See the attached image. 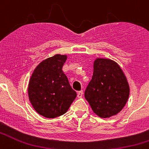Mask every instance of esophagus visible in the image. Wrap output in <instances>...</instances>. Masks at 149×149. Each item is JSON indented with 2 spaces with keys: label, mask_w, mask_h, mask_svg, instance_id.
Returning <instances> with one entry per match:
<instances>
[{
  "label": "esophagus",
  "mask_w": 149,
  "mask_h": 149,
  "mask_svg": "<svg viewBox=\"0 0 149 149\" xmlns=\"http://www.w3.org/2000/svg\"><path fill=\"white\" fill-rule=\"evenodd\" d=\"M77 98H82L83 96V91H79V92H77Z\"/></svg>",
  "instance_id": "34e87169"
}]
</instances>
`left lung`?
Wrapping results in <instances>:
<instances>
[{
  "label": "left lung",
  "instance_id": "1",
  "mask_svg": "<svg viewBox=\"0 0 149 149\" xmlns=\"http://www.w3.org/2000/svg\"><path fill=\"white\" fill-rule=\"evenodd\" d=\"M130 94L127 77L116 62L96 58L93 74L84 96L95 113L101 118L118 114L125 106Z\"/></svg>",
  "mask_w": 149,
  "mask_h": 149
}]
</instances>
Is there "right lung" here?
<instances>
[{"instance_id": "right-lung-1", "label": "right lung", "mask_w": 149, "mask_h": 149, "mask_svg": "<svg viewBox=\"0 0 149 149\" xmlns=\"http://www.w3.org/2000/svg\"><path fill=\"white\" fill-rule=\"evenodd\" d=\"M67 55L55 54L36 67L28 84V97L41 116L54 119L68 111L77 93L62 68Z\"/></svg>"}]
</instances>
